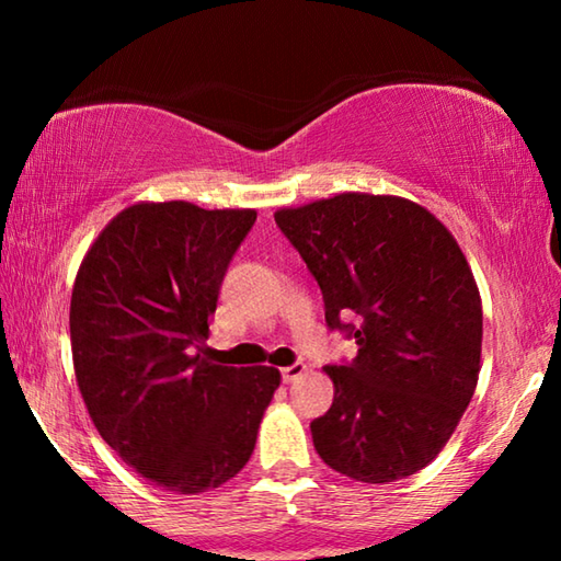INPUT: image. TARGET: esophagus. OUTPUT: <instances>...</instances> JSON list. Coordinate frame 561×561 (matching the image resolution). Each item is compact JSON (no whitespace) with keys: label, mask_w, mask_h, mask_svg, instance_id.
<instances>
[{"label":"esophagus","mask_w":561,"mask_h":561,"mask_svg":"<svg viewBox=\"0 0 561 561\" xmlns=\"http://www.w3.org/2000/svg\"><path fill=\"white\" fill-rule=\"evenodd\" d=\"M304 374H307V366L299 364V360H297V364L282 368V381L284 383H291V381H297V378L304 376Z\"/></svg>","instance_id":"esophagus-1"}]
</instances>
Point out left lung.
<instances>
[{
  "label": "left lung",
  "instance_id": "obj_1",
  "mask_svg": "<svg viewBox=\"0 0 561 561\" xmlns=\"http://www.w3.org/2000/svg\"><path fill=\"white\" fill-rule=\"evenodd\" d=\"M274 220L324 294L327 327L358 346L348 364L324 368L334 403L311 421L321 460L371 485L425 468L480 374V291L455 237L396 195L341 193Z\"/></svg>",
  "mask_w": 561,
  "mask_h": 561
}]
</instances>
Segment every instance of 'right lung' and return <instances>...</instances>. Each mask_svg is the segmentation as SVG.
I'll list each match as a JSON object with an SVG mask.
<instances>
[{"mask_svg": "<svg viewBox=\"0 0 561 561\" xmlns=\"http://www.w3.org/2000/svg\"><path fill=\"white\" fill-rule=\"evenodd\" d=\"M254 210L138 203L103 227L71 294L76 381L101 438L158 488L195 495L240 472L282 381L205 356Z\"/></svg>", "mask_w": 561, "mask_h": 561, "instance_id": "add662e5", "label": "right lung"}]
</instances>
